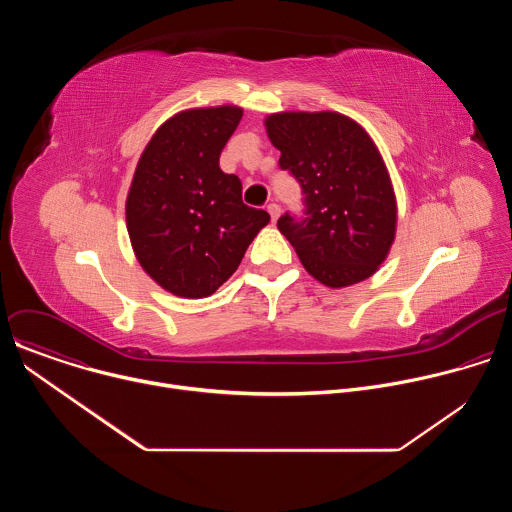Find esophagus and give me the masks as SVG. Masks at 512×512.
<instances>
[{"label": "esophagus", "instance_id": "1", "mask_svg": "<svg viewBox=\"0 0 512 512\" xmlns=\"http://www.w3.org/2000/svg\"><path fill=\"white\" fill-rule=\"evenodd\" d=\"M267 212L271 214V221L275 223L277 218H279V214H281V208H279V204H275V202H271L269 206H267Z\"/></svg>", "mask_w": 512, "mask_h": 512}]
</instances>
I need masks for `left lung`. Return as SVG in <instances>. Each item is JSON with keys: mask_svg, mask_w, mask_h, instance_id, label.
I'll use <instances>...</instances> for the list:
<instances>
[{"mask_svg": "<svg viewBox=\"0 0 512 512\" xmlns=\"http://www.w3.org/2000/svg\"><path fill=\"white\" fill-rule=\"evenodd\" d=\"M279 168L304 194V218L285 212L277 229L306 271L328 287L371 277L395 241L397 202L375 141L334 111L273 113L265 119Z\"/></svg>", "mask_w": 512, "mask_h": 512, "instance_id": "8db88e82", "label": "left lung"}]
</instances>
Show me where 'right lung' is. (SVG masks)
<instances>
[{"instance_id": "1", "label": "right lung", "mask_w": 512, "mask_h": 512, "mask_svg": "<svg viewBox=\"0 0 512 512\" xmlns=\"http://www.w3.org/2000/svg\"><path fill=\"white\" fill-rule=\"evenodd\" d=\"M243 109H188L154 133L125 202L137 261L180 298H206L239 267L269 214L243 202V184L218 158Z\"/></svg>"}]
</instances>
